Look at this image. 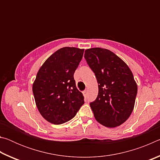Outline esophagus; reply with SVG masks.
Masks as SVG:
<instances>
[{
	"label": "esophagus",
	"instance_id": "obj_1",
	"mask_svg": "<svg viewBox=\"0 0 160 160\" xmlns=\"http://www.w3.org/2000/svg\"><path fill=\"white\" fill-rule=\"evenodd\" d=\"M87 94H88V90H85L83 92V95L85 96V97H87Z\"/></svg>",
	"mask_w": 160,
	"mask_h": 160
}]
</instances>
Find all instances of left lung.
<instances>
[{
    "label": "left lung",
    "instance_id": "1",
    "mask_svg": "<svg viewBox=\"0 0 160 160\" xmlns=\"http://www.w3.org/2000/svg\"><path fill=\"white\" fill-rule=\"evenodd\" d=\"M84 57L98 82V95L90 104L94 117L109 128L121 125L131 116L137 95V84L131 70L106 48H89Z\"/></svg>",
    "mask_w": 160,
    "mask_h": 160
}]
</instances>
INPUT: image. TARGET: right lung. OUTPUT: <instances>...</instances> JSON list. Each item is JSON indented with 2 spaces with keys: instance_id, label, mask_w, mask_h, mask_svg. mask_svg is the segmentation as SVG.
Here are the masks:
<instances>
[{
  "instance_id": "right-lung-1",
  "label": "right lung",
  "mask_w": 160,
  "mask_h": 160,
  "mask_svg": "<svg viewBox=\"0 0 160 160\" xmlns=\"http://www.w3.org/2000/svg\"><path fill=\"white\" fill-rule=\"evenodd\" d=\"M83 53L84 49L78 48H61L38 71L32 91L38 110L48 122L56 125L67 122L85 103L73 77Z\"/></svg>"
}]
</instances>
